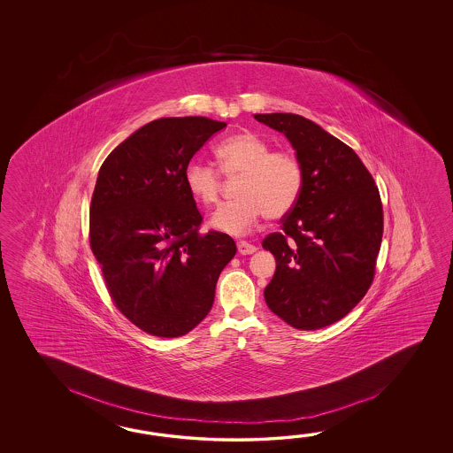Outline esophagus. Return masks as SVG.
<instances>
[{
    "mask_svg": "<svg viewBox=\"0 0 453 453\" xmlns=\"http://www.w3.org/2000/svg\"><path fill=\"white\" fill-rule=\"evenodd\" d=\"M257 250V248L254 244H250L248 241H238V252L240 254H254Z\"/></svg>",
    "mask_w": 453,
    "mask_h": 453,
    "instance_id": "obj_1",
    "label": "esophagus"
}]
</instances>
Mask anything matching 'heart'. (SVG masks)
<instances>
[{
	"label": "heart",
	"instance_id": "heart-1",
	"mask_svg": "<svg viewBox=\"0 0 453 453\" xmlns=\"http://www.w3.org/2000/svg\"><path fill=\"white\" fill-rule=\"evenodd\" d=\"M220 172L238 176L236 199L213 212L211 225L228 234L250 230L260 217L281 219L298 203L304 188V168L289 150H272L269 142L252 131L223 139L215 147ZM211 164L193 160L184 168V184L194 201L212 205L222 193V174Z\"/></svg>",
	"mask_w": 453,
	"mask_h": 453
}]
</instances>
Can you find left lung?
Segmentation results:
<instances>
[{"label": "left lung", "mask_w": 453, "mask_h": 453, "mask_svg": "<svg viewBox=\"0 0 453 453\" xmlns=\"http://www.w3.org/2000/svg\"><path fill=\"white\" fill-rule=\"evenodd\" d=\"M254 118L287 135L304 168L296 207L262 241L277 260L265 303L291 327H327L374 280L384 233L379 189L355 150L314 121L293 113Z\"/></svg>", "instance_id": "8db88e82"}]
</instances>
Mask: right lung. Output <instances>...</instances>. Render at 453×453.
Returning a JSON list of instances; mask_svg holds the SVG:
<instances>
[{
	"label": "right lung",
	"instance_id": "right-lung-1",
	"mask_svg": "<svg viewBox=\"0 0 453 453\" xmlns=\"http://www.w3.org/2000/svg\"><path fill=\"white\" fill-rule=\"evenodd\" d=\"M225 126L203 116L160 118L100 166L90 250L116 308L154 337H181L203 320L236 254L226 233H199L203 215L184 184L186 165Z\"/></svg>",
	"mask_w": 453,
	"mask_h": 453
}]
</instances>
